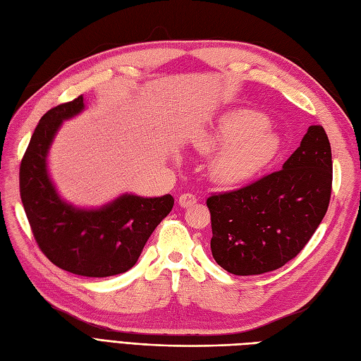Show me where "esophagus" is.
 <instances>
[{
    "instance_id": "obj_1",
    "label": "esophagus",
    "mask_w": 361,
    "mask_h": 361,
    "mask_svg": "<svg viewBox=\"0 0 361 361\" xmlns=\"http://www.w3.org/2000/svg\"><path fill=\"white\" fill-rule=\"evenodd\" d=\"M195 203H197V197H195V195L191 194V192H185V194H182L180 197H179V204L182 207H190V206H192Z\"/></svg>"
}]
</instances>
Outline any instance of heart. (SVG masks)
<instances>
[{"mask_svg": "<svg viewBox=\"0 0 361 361\" xmlns=\"http://www.w3.org/2000/svg\"><path fill=\"white\" fill-rule=\"evenodd\" d=\"M265 126V116L251 110H235L224 114L212 133L199 141V149L204 154L223 149L211 167L212 178L218 183L243 182L274 157L277 140Z\"/></svg>", "mask_w": 361, "mask_h": 361, "instance_id": "heart-1", "label": "heart"}]
</instances>
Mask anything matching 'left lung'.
Masks as SVG:
<instances>
[{
	"instance_id": "1",
	"label": "left lung",
	"mask_w": 361,
	"mask_h": 361,
	"mask_svg": "<svg viewBox=\"0 0 361 361\" xmlns=\"http://www.w3.org/2000/svg\"><path fill=\"white\" fill-rule=\"evenodd\" d=\"M331 185L330 141L321 125H313L283 169L207 197L216 264L235 276L264 274L288 264L321 224Z\"/></svg>"
}]
</instances>
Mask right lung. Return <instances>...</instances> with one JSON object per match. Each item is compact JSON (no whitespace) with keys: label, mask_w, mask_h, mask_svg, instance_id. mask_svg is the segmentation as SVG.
I'll list each match as a JSON object with an SVG mask.
<instances>
[{"label":"right lung","mask_w":361,"mask_h":361,"mask_svg":"<svg viewBox=\"0 0 361 361\" xmlns=\"http://www.w3.org/2000/svg\"><path fill=\"white\" fill-rule=\"evenodd\" d=\"M84 108L82 96L43 114L19 167V192L32 236L54 265L82 277H110L135 265L147 239L174 203L125 194L97 211L60 200L48 178L47 154L61 120Z\"/></svg>","instance_id":"right-lung-1"}]
</instances>
